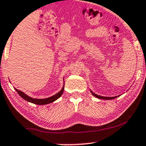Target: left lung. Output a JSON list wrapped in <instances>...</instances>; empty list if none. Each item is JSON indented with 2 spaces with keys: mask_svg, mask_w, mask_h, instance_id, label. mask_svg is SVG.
<instances>
[{
  "mask_svg": "<svg viewBox=\"0 0 146 146\" xmlns=\"http://www.w3.org/2000/svg\"><path fill=\"white\" fill-rule=\"evenodd\" d=\"M91 93L92 94V95L98 98H100V99H104V100H112V99H114L115 98H117V96H114V97H105V96H99V95H97L96 94L93 92L92 91H90Z\"/></svg>",
  "mask_w": 146,
  "mask_h": 146,
  "instance_id": "left-lung-1",
  "label": "left lung"
}]
</instances>
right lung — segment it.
<instances>
[{
  "label": "right lung",
  "mask_w": 146,
  "mask_h": 146,
  "mask_svg": "<svg viewBox=\"0 0 146 146\" xmlns=\"http://www.w3.org/2000/svg\"><path fill=\"white\" fill-rule=\"evenodd\" d=\"M15 90L17 92L18 94L21 96L23 98L24 100H27L29 102L35 104H38V105H45V104H48L52 103L53 102H54L55 100H56L57 99H58L62 95L64 90V85L63 86L62 88L59 92H58L57 94H56L55 95L52 96L47 98H44V99H36V98H33L29 96H27L26 94H25L21 90H19L17 88H15Z\"/></svg>",
  "instance_id": "obj_1"
}]
</instances>
